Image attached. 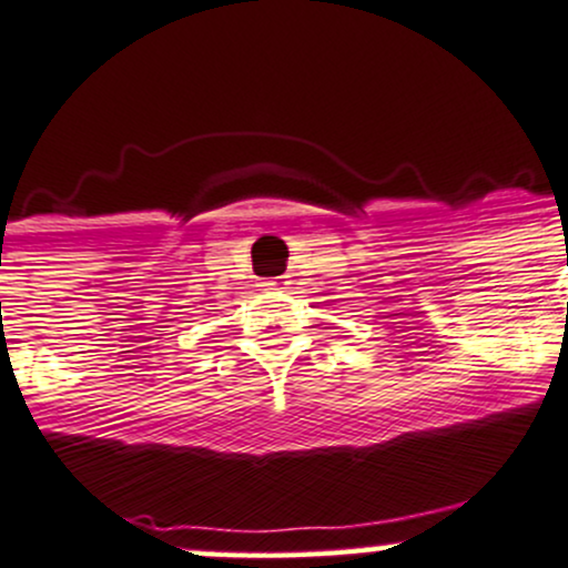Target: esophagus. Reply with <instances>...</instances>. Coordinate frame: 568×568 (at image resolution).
Listing matches in <instances>:
<instances>
[{"label":"esophagus","mask_w":568,"mask_h":568,"mask_svg":"<svg viewBox=\"0 0 568 568\" xmlns=\"http://www.w3.org/2000/svg\"><path fill=\"white\" fill-rule=\"evenodd\" d=\"M263 288H266V291H285V288H288V277H272V280H263Z\"/></svg>","instance_id":"34e87169"}]
</instances>
